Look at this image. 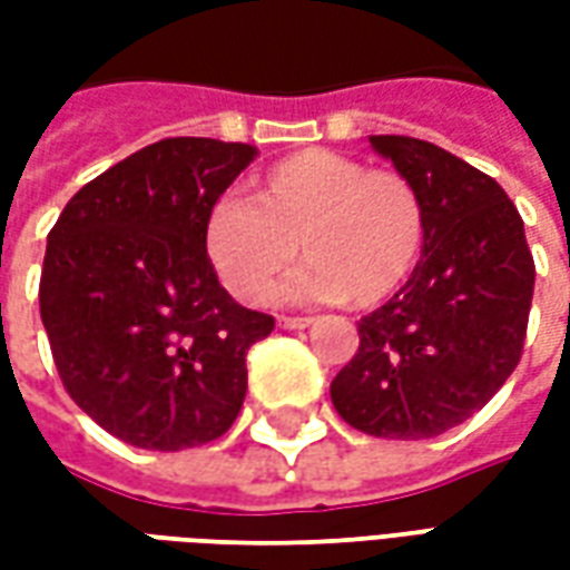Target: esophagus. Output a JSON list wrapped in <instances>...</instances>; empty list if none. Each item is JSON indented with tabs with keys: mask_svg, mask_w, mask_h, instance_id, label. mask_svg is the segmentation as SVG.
<instances>
[{
	"mask_svg": "<svg viewBox=\"0 0 570 570\" xmlns=\"http://www.w3.org/2000/svg\"><path fill=\"white\" fill-rule=\"evenodd\" d=\"M311 323H314L311 317H286V314L277 317V326H281V330H305Z\"/></svg>",
	"mask_w": 570,
	"mask_h": 570,
	"instance_id": "1",
	"label": "esophagus"
}]
</instances>
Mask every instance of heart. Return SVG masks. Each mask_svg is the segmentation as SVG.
<instances>
[{
	"label": "heart",
	"instance_id": "heart-1",
	"mask_svg": "<svg viewBox=\"0 0 570 570\" xmlns=\"http://www.w3.org/2000/svg\"><path fill=\"white\" fill-rule=\"evenodd\" d=\"M204 247L225 289L247 305L272 296L302 253L308 265L289 296L375 308L419 265L424 204L396 170H370L342 151H293L253 179V200H213Z\"/></svg>",
	"mask_w": 570,
	"mask_h": 570
}]
</instances>
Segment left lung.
Returning <instances> with one entry per match:
<instances>
[{"mask_svg": "<svg viewBox=\"0 0 570 570\" xmlns=\"http://www.w3.org/2000/svg\"><path fill=\"white\" fill-rule=\"evenodd\" d=\"M424 204V249L394 296L357 323L330 384L351 428L430 440L501 391L522 357L534 293L525 225L491 176L415 137H370Z\"/></svg>", "mask_w": 570, "mask_h": 570, "instance_id": "obj_1", "label": "left lung"}]
</instances>
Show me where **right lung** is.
Segmentation results:
<instances>
[{"mask_svg": "<svg viewBox=\"0 0 570 570\" xmlns=\"http://www.w3.org/2000/svg\"><path fill=\"white\" fill-rule=\"evenodd\" d=\"M253 158L247 142H151L81 186L48 235L39 308L57 372L128 445H204L244 406L247 351L274 317L219 286L204 219Z\"/></svg>", "mask_w": 570, "mask_h": 570, "instance_id": "1", "label": "right lung"}]
</instances>
